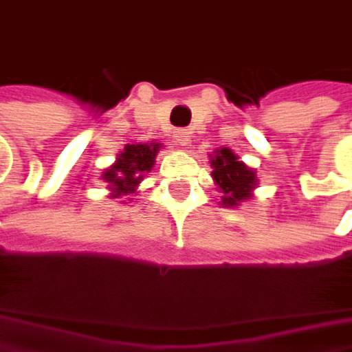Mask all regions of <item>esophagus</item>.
I'll return each instance as SVG.
<instances>
[{"label": "esophagus", "instance_id": "34e87169", "mask_svg": "<svg viewBox=\"0 0 352 352\" xmlns=\"http://www.w3.org/2000/svg\"><path fill=\"white\" fill-rule=\"evenodd\" d=\"M189 134H191V132H189V130H183V128H181V130H175V132H173V140H175L179 146H189V142H191V136H189Z\"/></svg>", "mask_w": 352, "mask_h": 352}]
</instances>
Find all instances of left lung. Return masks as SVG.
Returning <instances> with one entry per match:
<instances>
[{
  "instance_id": "1",
  "label": "left lung",
  "mask_w": 352,
  "mask_h": 352,
  "mask_svg": "<svg viewBox=\"0 0 352 352\" xmlns=\"http://www.w3.org/2000/svg\"><path fill=\"white\" fill-rule=\"evenodd\" d=\"M210 167L214 185L222 193V208L241 206L252 197V191L258 187L256 171L241 161V157L228 146H220L214 151V155H210Z\"/></svg>"
}]
</instances>
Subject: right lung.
<instances>
[{
  "mask_svg": "<svg viewBox=\"0 0 352 352\" xmlns=\"http://www.w3.org/2000/svg\"><path fill=\"white\" fill-rule=\"evenodd\" d=\"M159 151H161L159 142L126 144L124 151L118 153L113 165L102 173V179L107 183L109 197L116 199V197H128V195L138 193V185L144 175L151 173V169L155 167V159Z\"/></svg>",
  "mask_w": 352,
  "mask_h": 352,
  "instance_id": "add662e5",
  "label": "right lung"
}]
</instances>
